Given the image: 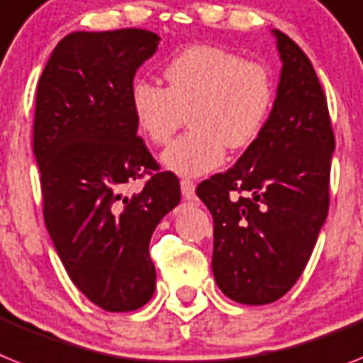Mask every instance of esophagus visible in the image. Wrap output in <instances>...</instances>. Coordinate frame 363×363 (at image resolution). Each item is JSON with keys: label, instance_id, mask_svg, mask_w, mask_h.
I'll return each instance as SVG.
<instances>
[{"label": "esophagus", "instance_id": "esophagus-1", "mask_svg": "<svg viewBox=\"0 0 363 363\" xmlns=\"http://www.w3.org/2000/svg\"><path fill=\"white\" fill-rule=\"evenodd\" d=\"M179 187H182V194H184L185 200H193L194 199V184L191 179L184 178L179 182Z\"/></svg>", "mask_w": 363, "mask_h": 363}]
</instances>
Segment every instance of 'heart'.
<instances>
[{"mask_svg": "<svg viewBox=\"0 0 363 363\" xmlns=\"http://www.w3.org/2000/svg\"><path fill=\"white\" fill-rule=\"evenodd\" d=\"M167 86L140 79L130 100L137 128L167 145L184 125L191 131L161 155L179 176H202L223 163L226 146L245 150L262 135L274 101V83L259 62L217 46H191L164 67Z\"/></svg>", "mask_w": 363, "mask_h": 363, "instance_id": "heart-1", "label": "heart"}]
</instances>
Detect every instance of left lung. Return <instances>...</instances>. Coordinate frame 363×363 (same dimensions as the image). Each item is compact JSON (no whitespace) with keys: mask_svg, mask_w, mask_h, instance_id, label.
Listing matches in <instances>:
<instances>
[{"mask_svg":"<svg viewBox=\"0 0 363 363\" xmlns=\"http://www.w3.org/2000/svg\"><path fill=\"white\" fill-rule=\"evenodd\" d=\"M282 61L262 135L226 172L196 189L213 215L218 289L262 306L286 295L306 267L328 215L334 133L310 59L272 29Z\"/></svg>","mask_w":363,"mask_h":363,"instance_id":"8db88e82","label":"left lung"}]
</instances>
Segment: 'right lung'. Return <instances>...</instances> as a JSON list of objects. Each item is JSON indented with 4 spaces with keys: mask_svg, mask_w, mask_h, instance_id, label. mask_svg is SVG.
<instances>
[{
    "mask_svg": "<svg viewBox=\"0 0 363 363\" xmlns=\"http://www.w3.org/2000/svg\"><path fill=\"white\" fill-rule=\"evenodd\" d=\"M160 40L145 29L70 33L37 86L33 152L46 228L72 282L106 311L139 310L152 298L150 239L182 199L178 178L157 172L137 137L131 111L135 74ZM145 174V187L125 194Z\"/></svg>",
    "mask_w": 363,
    "mask_h": 363,
    "instance_id": "add662e5",
    "label": "right lung"
}]
</instances>
